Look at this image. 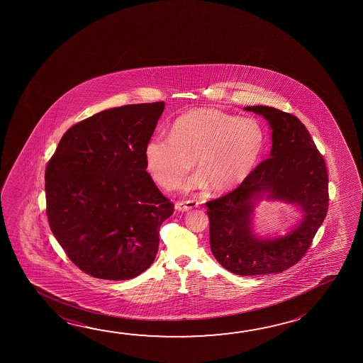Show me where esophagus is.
I'll return each instance as SVG.
<instances>
[{"label":"esophagus","mask_w":363,"mask_h":363,"mask_svg":"<svg viewBox=\"0 0 363 363\" xmlns=\"http://www.w3.org/2000/svg\"><path fill=\"white\" fill-rule=\"evenodd\" d=\"M197 206H199V203L196 201H194V200L176 202V208L179 211H190V210L197 208Z\"/></svg>","instance_id":"1"}]
</instances>
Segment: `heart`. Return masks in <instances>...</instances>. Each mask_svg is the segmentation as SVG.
<instances>
[{
    "label": "heart",
    "mask_w": 363,
    "mask_h": 363,
    "mask_svg": "<svg viewBox=\"0 0 363 363\" xmlns=\"http://www.w3.org/2000/svg\"><path fill=\"white\" fill-rule=\"evenodd\" d=\"M266 148V133L257 120L213 107L179 115L169 137L150 138L144 148L145 167L163 189H173L197 160L201 172L184 184L186 190L211 186L215 194L237 189L255 172Z\"/></svg>",
    "instance_id": "b5f03b06"
}]
</instances>
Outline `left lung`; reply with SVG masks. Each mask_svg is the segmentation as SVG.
<instances>
[{
  "mask_svg": "<svg viewBox=\"0 0 363 363\" xmlns=\"http://www.w3.org/2000/svg\"><path fill=\"white\" fill-rule=\"evenodd\" d=\"M267 120L272 130L269 158L225 196L206 202L210 248L216 261L239 276L279 274L303 258L328 211V172L305 125L291 113L268 106H247ZM295 203L302 221L286 236L257 238L252 230L255 201Z\"/></svg>",
  "mask_w": 363,
  "mask_h": 363,
  "instance_id": "1",
  "label": "left lung"
}]
</instances>
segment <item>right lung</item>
<instances>
[{"label":"right lung","mask_w":363,"mask_h":363,"mask_svg":"<svg viewBox=\"0 0 363 363\" xmlns=\"http://www.w3.org/2000/svg\"><path fill=\"white\" fill-rule=\"evenodd\" d=\"M163 110L162 101L95 113L65 133L48 162L49 226L92 277L133 279L155 261L174 205L145 171L144 148Z\"/></svg>","instance_id":"add662e5"}]
</instances>
